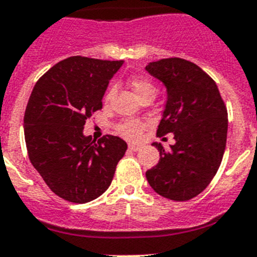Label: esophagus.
Instances as JSON below:
<instances>
[{
    "instance_id": "obj_1",
    "label": "esophagus",
    "mask_w": 257,
    "mask_h": 257,
    "mask_svg": "<svg viewBox=\"0 0 257 257\" xmlns=\"http://www.w3.org/2000/svg\"><path fill=\"white\" fill-rule=\"evenodd\" d=\"M140 148H142V147H140V145H138V144H128V149H130V151H133V152H138Z\"/></svg>"
}]
</instances>
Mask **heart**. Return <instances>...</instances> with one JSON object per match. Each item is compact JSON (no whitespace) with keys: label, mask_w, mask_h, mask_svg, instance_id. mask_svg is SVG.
Here are the masks:
<instances>
[{"label":"heart","mask_w":257,"mask_h":257,"mask_svg":"<svg viewBox=\"0 0 257 257\" xmlns=\"http://www.w3.org/2000/svg\"><path fill=\"white\" fill-rule=\"evenodd\" d=\"M131 86H133L134 91L135 94L140 97L147 96V95H154L156 96V91L157 88L154 86V83L152 82L151 79L147 78V77H142V76H136L134 78H131L130 81ZM113 88H110L106 94V99L112 96ZM143 130V124L140 122L136 121H127L124 123L119 124L118 127V131L122 134L123 136L128 138V139H136V138H139L140 133Z\"/></svg>","instance_id":"b5f03b06"}]
</instances>
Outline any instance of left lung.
I'll return each mask as SVG.
<instances>
[{
  "instance_id": "obj_1",
  "label": "left lung",
  "mask_w": 257,
  "mask_h": 257,
  "mask_svg": "<svg viewBox=\"0 0 257 257\" xmlns=\"http://www.w3.org/2000/svg\"><path fill=\"white\" fill-rule=\"evenodd\" d=\"M145 70L165 85L167 99L157 134H174L175 144L160 152L145 172L156 193L172 201H189L216 175L226 147L228 112L216 83L192 61L180 58L149 63Z\"/></svg>"
}]
</instances>
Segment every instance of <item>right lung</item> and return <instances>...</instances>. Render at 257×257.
<instances>
[{
	"label": "right lung",
	"instance_id": "right-lung-1",
	"mask_svg": "<svg viewBox=\"0 0 257 257\" xmlns=\"http://www.w3.org/2000/svg\"><path fill=\"white\" fill-rule=\"evenodd\" d=\"M123 60L70 56L37 81L26 114L24 136L29 160L56 196L86 203L109 188L127 144L106 135H83L86 119L103 108L109 81Z\"/></svg>",
	"mask_w": 257,
	"mask_h": 257
}]
</instances>
